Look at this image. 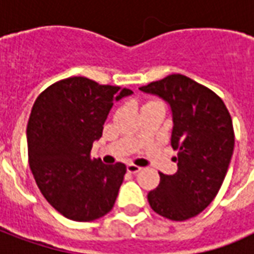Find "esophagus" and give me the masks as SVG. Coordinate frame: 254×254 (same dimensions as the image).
Returning a JSON list of instances; mask_svg holds the SVG:
<instances>
[{"instance_id":"esophagus-1","label":"esophagus","mask_w":254,"mask_h":254,"mask_svg":"<svg viewBox=\"0 0 254 254\" xmlns=\"http://www.w3.org/2000/svg\"><path fill=\"white\" fill-rule=\"evenodd\" d=\"M127 170L129 171L130 174H136V173H138V171L141 170V167H138V166L132 165V163H130V165L127 166Z\"/></svg>"}]
</instances>
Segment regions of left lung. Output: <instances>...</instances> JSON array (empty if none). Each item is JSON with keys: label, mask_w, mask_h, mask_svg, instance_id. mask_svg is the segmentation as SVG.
Segmentation results:
<instances>
[{"label": "left lung", "mask_w": 254, "mask_h": 254, "mask_svg": "<svg viewBox=\"0 0 254 254\" xmlns=\"http://www.w3.org/2000/svg\"><path fill=\"white\" fill-rule=\"evenodd\" d=\"M170 106L171 147L178 151V170L159 173V187L148 193L155 212L187 220L211 204L223 184L234 151L233 121L223 100L184 74H170L140 87Z\"/></svg>", "instance_id": "1"}]
</instances>
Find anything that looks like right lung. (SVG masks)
<instances>
[{
	"mask_svg": "<svg viewBox=\"0 0 254 254\" xmlns=\"http://www.w3.org/2000/svg\"><path fill=\"white\" fill-rule=\"evenodd\" d=\"M132 94L69 77L36 98L27 125L30 169L42 194L65 218L91 222L114 207L127 166L103 165L89 152L114 102Z\"/></svg>",
	"mask_w": 254,
	"mask_h": 254,
	"instance_id": "add662e5",
	"label": "right lung"
}]
</instances>
